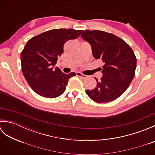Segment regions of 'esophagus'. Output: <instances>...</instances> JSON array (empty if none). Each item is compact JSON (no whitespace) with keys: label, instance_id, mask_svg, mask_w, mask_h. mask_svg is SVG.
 <instances>
[{"label":"esophagus","instance_id":"obj_1","mask_svg":"<svg viewBox=\"0 0 155 155\" xmlns=\"http://www.w3.org/2000/svg\"><path fill=\"white\" fill-rule=\"evenodd\" d=\"M76 75H77V77H82V78H87V76L86 75H84L83 74L81 73L80 72H76Z\"/></svg>","mask_w":155,"mask_h":155}]
</instances>
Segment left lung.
Here are the masks:
<instances>
[{
  "mask_svg": "<svg viewBox=\"0 0 155 155\" xmlns=\"http://www.w3.org/2000/svg\"><path fill=\"white\" fill-rule=\"evenodd\" d=\"M81 37L91 46L93 56L104 62L103 77L86 93L97 103L117 99L127 89L134 77L137 58L132 48L117 36L101 31L87 30Z\"/></svg>",
  "mask_w": 155,
  "mask_h": 155,
  "instance_id": "8db88e82",
  "label": "left lung"
}]
</instances>
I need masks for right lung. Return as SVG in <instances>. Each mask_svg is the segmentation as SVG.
Instances as JSON below:
<instances>
[{"label": "right lung", "mask_w": 155, "mask_h": 155, "mask_svg": "<svg viewBox=\"0 0 155 155\" xmlns=\"http://www.w3.org/2000/svg\"><path fill=\"white\" fill-rule=\"evenodd\" d=\"M83 31L52 29L30 39L21 54L23 75L29 86L38 95L53 98L64 93L73 72L64 74L54 68L62 54L64 43L77 38Z\"/></svg>", "instance_id": "obj_1"}]
</instances>
